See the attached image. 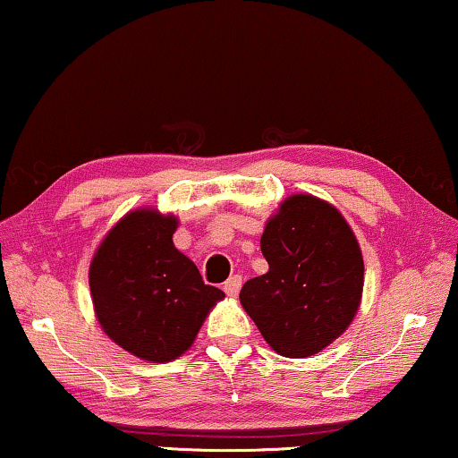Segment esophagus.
<instances>
[{
  "instance_id": "esophagus-1",
  "label": "esophagus",
  "mask_w": 458,
  "mask_h": 458,
  "mask_svg": "<svg viewBox=\"0 0 458 458\" xmlns=\"http://www.w3.org/2000/svg\"><path fill=\"white\" fill-rule=\"evenodd\" d=\"M239 288H242V276H231L227 283H225V286H223V291L227 293V297H237L239 294Z\"/></svg>"
}]
</instances>
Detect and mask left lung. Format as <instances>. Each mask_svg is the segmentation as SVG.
Masks as SVG:
<instances>
[{
	"label": "left lung",
	"instance_id": "8db88e82",
	"mask_svg": "<svg viewBox=\"0 0 458 458\" xmlns=\"http://www.w3.org/2000/svg\"><path fill=\"white\" fill-rule=\"evenodd\" d=\"M259 248L268 272L243 284L242 307L280 356L318 354L360 307L364 259L354 231L334 205L301 192L266 221Z\"/></svg>",
	"mask_w": 458,
	"mask_h": 458
}]
</instances>
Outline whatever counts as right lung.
Segmentation results:
<instances>
[{
    "label": "right lung",
    "instance_id": "obj_1",
    "mask_svg": "<svg viewBox=\"0 0 458 458\" xmlns=\"http://www.w3.org/2000/svg\"><path fill=\"white\" fill-rule=\"evenodd\" d=\"M178 216L143 207L118 219L89 264V293L102 332L147 362H172L192 346L219 288L174 245Z\"/></svg>",
    "mask_w": 458,
    "mask_h": 458
}]
</instances>
